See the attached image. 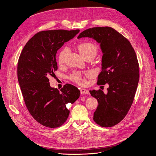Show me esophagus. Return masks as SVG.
Returning <instances> with one entry per match:
<instances>
[{"instance_id": "1", "label": "esophagus", "mask_w": 156, "mask_h": 156, "mask_svg": "<svg viewBox=\"0 0 156 156\" xmlns=\"http://www.w3.org/2000/svg\"><path fill=\"white\" fill-rule=\"evenodd\" d=\"M80 93L83 94H88L89 93H90L87 90H86V89H83V88L80 89Z\"/></svg>"}]
</instances>
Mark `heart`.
Masks as SVG:
<instances>
[{"mask_svg":"<svg viewBox=\"0 0 156 156\" xmlns=\"http://www.w3.org/2000/svg\"><path fill=\"white\" fill-rule=\"evenodd\" d=\"M77 48L80 54L85 58H86L87 57L90 56L94 57L98 52V46L94 43H93L91 42H81L78 44ZM69 52V49L68 47H65L61 50L58 56V63L59 64H62L64 62L66 58V57L67 56ZM90 75H91V73H87L85 75H83L80 72H74L70 76V78L73 81L79 84L83 85L86 83V80H85L84 76H87Z\"/></svg>","mask_w":156,"mask_h":156,"instance_id":"1","label":"heart"}]
</instances>
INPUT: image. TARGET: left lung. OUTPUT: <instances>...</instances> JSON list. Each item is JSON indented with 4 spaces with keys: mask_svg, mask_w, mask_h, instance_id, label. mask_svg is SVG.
<instances>
[{
    "mask_svg": "<svg viewBox=\"0 0 156 156\" xmlns=\"http://www.w3.org/2000/svg\"><path fill=\"white\" fill-rule=\"evenodd\" d=\"M86 37L99 43L103 54L97 84L109 86L107 94L90 91L98 102L93 120L102 127L113 126L125 117L134 100L140 79L136 54L129 41L111 27L89 28L78 38Z\"/></svg>",
    "mask_w": 156,
    "mask_h": 156,
    "instance_id": "obj_1",
    "label": "left lung"
}]
</instances>
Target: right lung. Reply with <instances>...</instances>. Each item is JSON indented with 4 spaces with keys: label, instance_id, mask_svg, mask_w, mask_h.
Wrapping results in <instances>:
<instances>
[{
    "label": "right lung",
    "instance_id": "right-lung-1",
    "mask_svg": "<svg viewBox=\"0 0 156 156\" xmlns=\"http://www.w3.org/2000/svg\"><path fill=\"white\" fill-rule=\"evenodd\" d=\"M79 30H55L36 33L26 44L20 55L18 80L26 106L40 124L57 128L67 120L69 103L80 97L78 89L66 84L59 91L51 87L49 78L57 70L56 54L63 44L73 38Z\"/></svg>",
    "mask_w": 156,
    "mask_h": 156
}]
</instances>
